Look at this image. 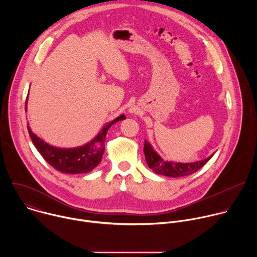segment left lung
I'll list each match as a JSON object with an SVG mask.
<instances>
[{
    "instance_id": "1",
    "label": "left lung",
    "mask_w": 257,
    "mask_h": 257,
    "mask_svg": "<svg viewBox=\"0 0 257 257\" xmlns=\"http://www.w3.org/2000/svg\"><path fill=\"white\" fill-rule=\"evenodd\" d=\"M143 153L145 156L146 163H148L149 167L152 170H154L155 173L164 175V176H168V177H172V178L187 176V175H191V174L197 172L212 157V156H210L207 159H204V160H201L198 162H194V163H188V164L166 162L153 150L152 145L148 141H144Z\"/></svg>"
}]
</instances>
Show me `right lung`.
Wrapping results in <instances>:
<instances>
[{
	"mask_svg": "<svg viewBox=\"0 0 257 257\" xmlns=\"http://www.w3.org/2000/svg\"><path fill=\"white\" fill-rule=\"evenodd\" d=\"M27 109V97L25 101V111ZM126 119L124 115L118 117L111 123H108L103 127L101 132L97 136L88 142L87 144L80 146L77 149H57L50 144L44 142L34 133H32L29 126H27L29 136L32 140V143L42 155V157L57 171H60L64 174H83L88 173L93 170L101 161L104 148L102 146L105 135L113 124L118 121ZM99 142L102 144V148L97 149L96 143Z\"/></svg>",
	"mask_w": 257,
	"mask_h": 257,
	"instance_id": "add662e5",
	"label": "right lung"
}]
</instances>
